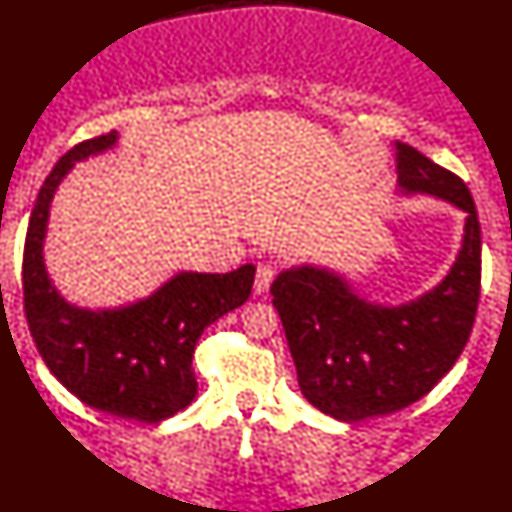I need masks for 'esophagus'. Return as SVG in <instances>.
Wrapping results in <instances>:
<instances>
[{
	"mask_svg": "<svg viewBox=\"0 0 512 512\" xmlns=\"http://www.w3.org/2000/svg\"><path fill=\"white\" fill-rule=\"evenodd\" d=\"M274 276H276V267H274V264L262 262L260 267H257V274H255V293H257V295L267 293L269 286H271V281H274Z\"/></svg>",
	"mask_w": 512,
	"mask_h": 512,
	"instance_id": "obj_1",
	"label": "esophagus"
}]
</instances>
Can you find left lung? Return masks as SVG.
<instances>
[{
  "label": "left lung",
  "mask_w": 512,
  "mask_h": 512,
  "mask_svg": "<svg viewBox=\"0 0 512 512\" xmlns=\"http://www.w3.org/2000/svg\"><path fill=\"white\" fill-rule=\"evenodd\" d=\"M397 172L406 193H430L468 215L463 248L437 288L383 307L361 300L333 271L309 264L271 283L302 394L345 423L387 416L425 397L468 345L480 302L482 231L468 186L401 141Z\"/></svg>",
  "instance_id": "8db88e82"
}]
</instances>
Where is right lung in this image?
Returning <instances> with one entry per match:
<instances>
[{
  "instance_id": "obj_1",
  "label": "right lung",
  "mask_w": 512,
  "mask_h": 512,
  "mask_svg": "<svg viewBox=\"0 0 512 512\" xmlns=\"http://www.w3.org/2000/svg\"><path fill=\"white\" fill-rule=\"evenodd\" d=\"M118 132L70 148L44 179L23 248V307L37 352L56 380L96 411L139 423H160L198 394L196 342L210 323L250 297L255 267L229 274L181 271L151 297L120 309L73 307L44 269L49 205L77 160L115 146Z\"/></svg>"
}]
</instances>
